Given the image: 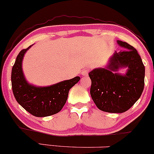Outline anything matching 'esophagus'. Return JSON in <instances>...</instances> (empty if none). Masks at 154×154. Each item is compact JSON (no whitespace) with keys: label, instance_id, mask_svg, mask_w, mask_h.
Masks as SVG:
<instances>
[{"label":"esophagus","instance_id":"1","mask_svg":"<svg viewBox=\"0 0 154 154\" xmlns=\"http://www.w3.org/2000/svg\"><path fill=\"white\" fill-rule=\"evenodd\" d=\"M88 72H89V70H87V69H84V70L82 72V74L83 75H88Z\"/></svg>","mask_w":154,"mask_h":154}]
</instances>
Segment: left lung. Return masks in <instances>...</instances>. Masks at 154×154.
Listing matches in <instances>:
<instances>
[{"label":"left lung","mask_w":154,"mask_h":154,"mask_svg":"<svg viewBox=\"0 0 154 154\" xmlns=\"http://www.w3.org/2000/svg\"><path fill=\"white\" fill-rule=\"evenodd\" d=\"M124 48L115 51L105 68H95L89 72L91 81L90 94L100 110L108 113H124L140 97L144 89L145 66L137 51L122 41ZM127 67L124 75L116 72Z\"/></svg>","instance_id":"obj_1"}]
</instances>
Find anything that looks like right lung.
Returning <instances> with one entry per match:
<instances>
[{"label":"right lung","instance_id":"right-lung-1","mask_svg":"<svg viewBox=\"0 0 154 154\" xmlns=\"http://www.w3.org/2000/svg\"><path fill=\"white\" fill-rule=\"evenodd\" d=\"M32 46L22 49L17 55L11 70V86L17 103L36 117L49 116L62 110L68 99L69 90L77 84L76 76L49 86H35L26 81L22 71V60L26 51Z\"/></svg>","mask_w":154,"mask_h":154}]
</instances>
